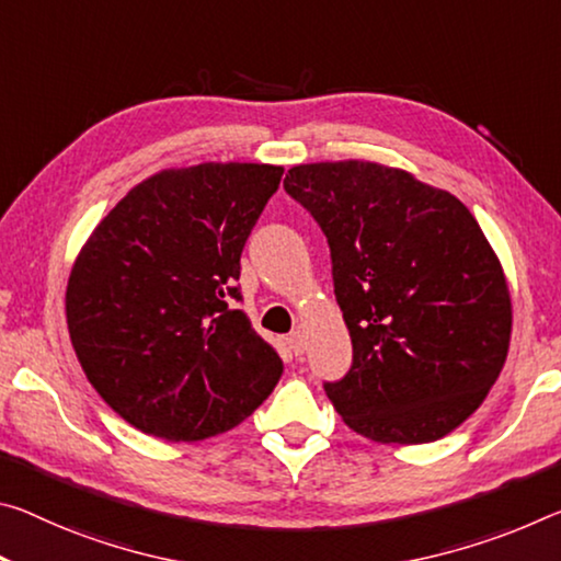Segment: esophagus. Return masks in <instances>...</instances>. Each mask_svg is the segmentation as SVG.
Here are the masks:
<instances>
[{
	"instance_id": "34e87169",
	"label": "esophagus",
	"mask_w": 561,
	"mask_h": 561,
	"mask_svg": "<svg viewBox=\"0 0 561 561\" xmlns=\"http://www.w3.org/2000/svg\"><path fill=\"white\" fill-rule=\"evenodd\" d=\"M287 346H289L291 354H301V352H305V336H301V332H291V334L287 336Z\"/></svg>"
}]
</instances>
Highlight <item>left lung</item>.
<instances>
[{
    "label": "left lung",
    "mask_w": 561,
    "mask_h": 561,
    "mask_svg": "<svg viewBox=\"0 0 561 561\" xmlns=\"http://www.w3.org/2000/svg\"><path fill=\"white\" fill-rule=\"evenodd\" d=\"M284 190L327 237L352 367L324 381L342 420L381 444H426L500 377L512 332L502 264L455 194L375 162L291 167Z\"/></svg>",
    "instance_id": "obj_1"
}]
</instances>
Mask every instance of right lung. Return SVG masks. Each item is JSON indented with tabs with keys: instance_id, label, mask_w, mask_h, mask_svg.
I'll return each mask as SVG.
<instances>
[{
	"instance_id": "obj_1",
	"label": "right lung",
	"mask_w": 561,
	"mask_h": 561,
	"mask_svg": "<svg viewBox=\"0 0 561 561\" xmlns=\"http://www.w3.org/2000/svg\"><path fill=\"white\" fill-rule=\"evenodd\" d=\"M284 169L197 164L137 184L79 252L67 284L77 359L100 397L169 442L244 422L282 377L237 309L239 256Z\"/></svg>"
}]
</instances>
